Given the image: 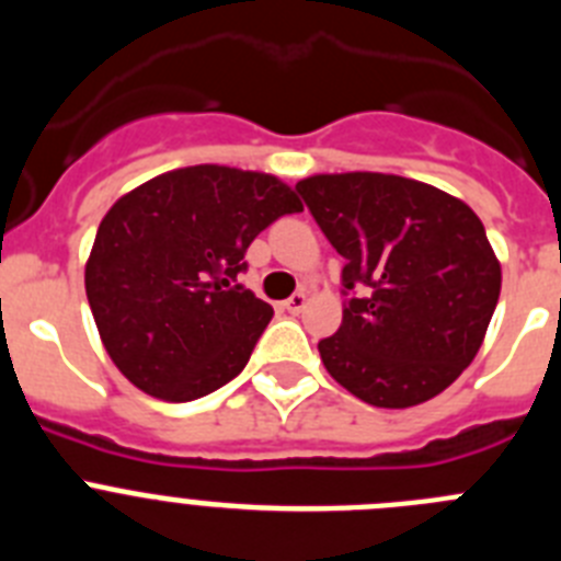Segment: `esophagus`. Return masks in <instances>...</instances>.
Masks as SVG:
<instances>
[{"label": "esophagus", "mask_w": 561, "mask_h": 561, "mask_svg": "<svg viewBox=\"0 0 561 561\" xmlns=\"http://www.w3.org/2000/svg\"><path fill=\"white\" fill-rule=\"evenodd\" d=\"M284 309L291 311V314H300L306 309V291H295L289 300H284Z\"/></svg>", "instance_id": "obj_1"}]
</instances>
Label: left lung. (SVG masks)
Returning <instances> with one entry per match:
<instances>
[{
  "mask_svg": "<svg viewBox=\"0 0 561 561\" xmlns=\"http://www.w3.org/2000/svg\"><path fill=\"white\" fill-rule=\"evenodd\" d=\"M297 193L345 257V309L317 342L325 370L374 408L447 390L483 345L500 261L469 205L396 173H317Z\"/></svg>",
  "mask_w": 561,
  "mask_h": 561,
  "instance_id": "1",
  "label": "left lung"
}]
</instances>
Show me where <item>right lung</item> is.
Returning a JSON list of instances; mask_svg holds the SVG:
<instances>
[{
	"label": "right lung",
	"mask_w": 561,
	"mask_h": 561,
	"mask_svg": "<svg viewBox=\"0 0 561 561\" xmlns=\"http://www.w3.org/2000/svg\"><path fill=\"white\" fill-rule=\"evenodd\" d=\"M304 205L272 173L191 165L114 202L87 261L103 348L142 393L193 401L236 379L272 306L236 284L261 230Z\"/></svg>",
	"instance_id": "right-lung-1"
}]
</instances>
